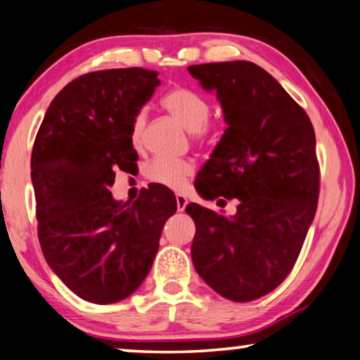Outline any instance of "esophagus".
<instances>
[{"label": "esophagus", "mask_w": 360, "mask_h": 360, "mask_svg": "<svg viewBox=\"0 0 360 360\" xmlns=\"http://www.w3.org/2000/svg\"><path fill=\"white\" fill-rule=\"evenodd\" d=\"M176 204H177V210H179V212H183V210L186 209V205L189 204V200H188V198H186V195L177 194L176 195Z\"/></svg>", "instance_id": "1"}]
</instances>
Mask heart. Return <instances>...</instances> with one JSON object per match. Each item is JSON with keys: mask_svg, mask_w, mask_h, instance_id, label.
<instances>
[{"mask_svg": "<svg viewBox=\"0 0 360 360\" xmlns=\"http://www.w3.org/2000/svg\"><path fill=\"white\" fill-rule=\"evenodd\" d=\"M161 105L172 120H176L184 130L189 131L191 140L194 143L205 145L214 140L217 127L209 120L210 103L202 94L188 87H174L161 98ZM145 127L146 113L138 110L130 123V141L135 150H141L145 145ZM194 172L195 166L189 160L156 158L145 167V176L151 183L177 191L186 188Z\"/></svg>", "mask_w": 360, "mask_h": 360, "instance_id": "heart-1", "label": "heart"}]
</instances>
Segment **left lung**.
<instances>
[{
    "label": "left lung",
    "mask_w": 360,
    "mask_h": 360,
    "mask_svg": "<svg viewBox=\"0 0 360 360\" xmlns=\"http://www.w3.org/2000/svg\"><path fill=\"white\" fill-rule=\"evenodd\" d=\"M188 70L205 90L217 92L229 124L194 186L205 199H238L232 217L194 202L186 207L195 224L191 255L210 288L247 303L290 275L314 219V128L288 92L253 62H212Z\"/></svg>",
    "instance_id": "obj_1"
}]
</instances>
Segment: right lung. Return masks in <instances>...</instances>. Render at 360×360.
<instances>
[{"mask_svg": "<svg viewBox=\"0 0 360 360\" xmlns=\"http://www.w3.org/2000/svg\"><path fill=\"white\" fill-rule=\"evenodd\" d=\"M158 85V72L141 67L77 77L52 100L32 146L42 253L90 303L112 304L138 290L177 209L172 191L160 184L141 189L135 202L110 193L115 172L136 167L130 123Z\"/></svg>", "mask_w": 360, "mask_h": 360, "instance_id": "right-lung-1", "label": "right lung"}]
</instances>
